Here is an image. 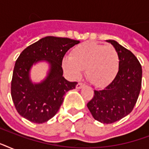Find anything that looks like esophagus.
Returning <instances> with one entry per match:
<instances>
[{
    "label": "esophagus",
    "instance_id": "esophagus-1",
    "mask_svg": "<svg viewBox=\"0 0 149 149\" xmlns=\"http://www.w3.org/2000/svg\"><path fill=\"white\" fill-rule=\"evenodd\" d=\"M84 85L82 84V83H79V84H77V86H76V87H77V89L79 90V89L83 88V87H84Z\"/></svg>",
    "mask_w": 149,
    "mask_h": 149
}]
</instances>
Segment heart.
<instances>
[{"mask_svg": "<svg viewBox=\"0 0 149 149\" xmlns=\"http://www.w3.org/2000/svg\"><path fill=\"white\" fill-rule=\"evenodd\" d=\"M118 67L119 56L115 48L91 42L79 44L73 49L71 56L63 59V69L70 78L78 79L85 70L86 78L97 86L109 84L117 74Z\"/></svg>", "mask_w": 149, "mask_h": 149, "instance_id": "1", "label": "heart"}]
</instances>
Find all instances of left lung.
<instances>
[{
    "mask_svg": "<svg viewBox=\"0 0 149 149\" xmlns=\"http://www.w3.org/2000/svg\"><path fill=\"white\" fill-rule=\"evenodd\" d=\"M107 42L118 52V71L105 88L94 91L87 107L95 120L111 124L128 115L134 108L141 91L142 69L132 52L114 40Z\"/></svg>",
    "mask_w": 149,
    "mask_h": 149,
    "instance_id": "1",
    "label": "left lung"
}]
</instances>
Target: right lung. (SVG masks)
<instances>
[{
    "instance_id": "right-lung-1",
    "label": "right lung",
    "mask_w": 149,
    "mask_h": 149,
    "mask_svg": "<svg viewBox=\"0 0 149 149\" xmlns=\"http://www.w3.org/2000/svg\"><path fill=\"white\" fill-rule=\"evenodd\" d=\"M79 41L47 36L22 51L15 63L11 80V97L20 115L36 124L53 118L67 91L75 89L77 82L63 77V58L70 48ZM45 61L49 70L45 79L32 82L30 72L33 65Z\"/></svg>"
}]
</instances>
